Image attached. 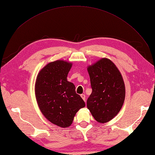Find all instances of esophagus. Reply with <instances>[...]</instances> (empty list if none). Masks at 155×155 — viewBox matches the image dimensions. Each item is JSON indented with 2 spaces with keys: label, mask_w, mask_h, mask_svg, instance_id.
Returning a JSON list of instances; mask_svg holds the SVG:
<instances>
[{
  "label": "esophagus",
  "mask_w": 155,
  "mask_h": 155,
  "mask_svg": "<svg viewBox=\"0 0 155 155\" xmlns=\"http://www.w3.org/2000/svg\"><path fill=\"white\" fill-rule=\"evenodd\" d=\"M81 98L82 99L85 101H86V100H85V98H86V96L85 95V94H81Z\"/></svg>",
  "instance_id": "34e87169"
}]
</instances>
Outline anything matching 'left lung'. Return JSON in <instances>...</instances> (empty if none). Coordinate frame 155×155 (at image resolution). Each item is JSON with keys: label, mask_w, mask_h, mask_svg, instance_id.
<instances>
[{"label": "left lung", "mask_w": 155, "mask_h": 155, "mask_svg": "<svg viewBox=\"0 0 155 155\" xmlns=\"http://www.w3.org/2000/svg\"><path fill=\"white\" fill-rule=\"evenodd\" d=\"M87 70L92 89L87 108L97 122H108L123 106L125 96L123 78L114 63L107 58L88 66Z\"/></svg>", "instance_id": "obj_1"}]
</instances>
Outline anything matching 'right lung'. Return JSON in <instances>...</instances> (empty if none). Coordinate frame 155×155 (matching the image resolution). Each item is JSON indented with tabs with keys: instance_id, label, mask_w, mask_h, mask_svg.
I'll list each match as a JSON object with an SVG mask.
<instances>
[{
	"instance_id": "1",
	"label": "right lung",
	"mask_w": 155,
	"mask_h": 155,
	"mask_svg": "<svg viewBox=\"0 0 155 155\" xmlns=\"http://www.w3.org/2000/svg\"><path fill=\"white\" fill-rule=\"evenodd\" d=\"M71 67V63L63 60L49 63L39 72L35 85L42 114L51 123L63 128L71 125L76 112L85 106L75 85L67 81Z\"/></svg>"
}]
</instances>
